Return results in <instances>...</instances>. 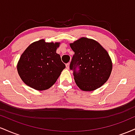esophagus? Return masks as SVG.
Masks as SVG:
<instances>
[{
    "instance_id": "obj_1",
    "label": "esophagus",
    "mask_w": 135,
    "mask_h": 135,
    "mask_svg": "<svg viewBox=\"0 0 135 135\" xmlns=\"http://www.w3.org/2000/svg\"><path fill=\"white\" fill-rule=\"evenodd\" d=\"M69 67H70V63H67V64H66V68L67 69H69Z\"/></svg>"
}]
</instances>
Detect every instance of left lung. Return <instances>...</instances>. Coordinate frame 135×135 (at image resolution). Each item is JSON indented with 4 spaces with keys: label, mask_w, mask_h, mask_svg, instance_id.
Here are the masks:
<instances>
[{
    "label": "left lung",
    "mask_w": 135,
    "mask_h": 135,
    "mask_svg": "<svg viewBox=\"0 0 135 135\" xmlns=\"http://www.w3.org/2000/svg\"><path fill=\"white\" fill-rule=\"evenodd\" d=\"M74 51L70 69L81 90L94 91L107 81L112 70L110 57L106 50L93 39L82 37L70 44Z\"/></svg>",
    "instance_id": "8db88e82"
}]
</instances>
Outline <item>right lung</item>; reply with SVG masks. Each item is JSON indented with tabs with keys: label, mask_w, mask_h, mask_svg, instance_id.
I'll use <instances>...</instances> for the list:
<instances>
[{
	"label": "right lung",
	"mask_w": 135,
	"mask_h": 135,
	"mask_svg": "<svg viewBox=\"0 0 135 135\" xmlns=\"http://www.w3.org/2000/svg\"><path fill=\"white\" fill-rule=\"evenodd\" d=\"M60 42H34L20 57L17 70L20 78L27 86L38 91L50 88L56 83L65 65L56 53Z\"/></svg>",
	"instance_id": "obj_1"
}]
</instances>
